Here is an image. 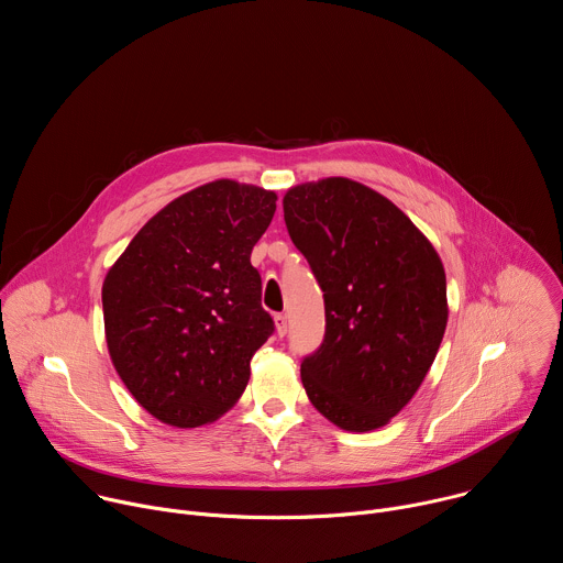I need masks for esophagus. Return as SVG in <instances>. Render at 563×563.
Instances as JSON below:
<instances>
[{"label":"esophagus","instance_id":"esophagus-1","mask_svg":"<svg viewBox=\"0 0 563 563\" xmlns=\"http://www.w3.org/2000/svg\"><path fill=\"white\" fill-rule=\"evenodd\" d=\"M274 323H276L278 336H285V334H287V316H285V313H276V316H274Z\"/></svg>","mask_w":563,"mask_h":563}]
</instances>
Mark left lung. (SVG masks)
Returning <instances> with one entry per match:
<instances>
[{
  "instance_id": "1",
  "label": "left lung",
  "mask_w": 563,
  "mask_h": 563,
  "mask_svg": "<svg viewBox=\"0 0 563 563\" xmlns=\"http://www.w3.org/2000/svg\"><path fill=\"white\" fill-rule=\"evenodd\" d=\"M291 243L325 298V336L302 358L311 406L369 432L404 410L448 323L445 272L430 240L374 189L325 178L283 198Z\"/></svg>"
}]
</instances>
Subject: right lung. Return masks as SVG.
<instances>
[{"label": "right lung", "mask_w": 563, "mask_h": 563, "mask_svg": "<svg viewBox=\"0 0 563 563\" xmlns=\"http://www.w3.org/2000/svg\"><path fill=\"white\" fill-rule=\"evenodd\" d=\"M276 194L233 180L202 185L157 211L102 285L111 361L137 404L174 428L224 415L274 334L252 250Z\"/></svg>", "instance_id": "obj_1"}]
</instances>
